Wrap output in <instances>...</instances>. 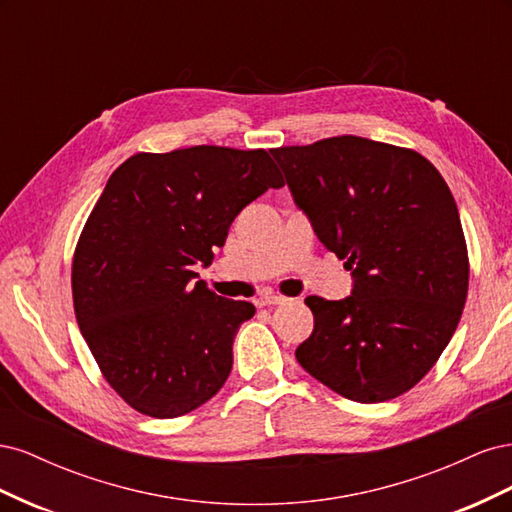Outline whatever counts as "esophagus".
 Listing matches in <instances>:
<instances>
[{"label":"esophagus","instance_id":"esophagus-1","mask_svg":"<svg viewBox=\"0 0 512 512\" xmlns=\"http://www.w3.org/2000/svg\"><path fill=\"white\" fill-rule=\"evenodd\" d=\"M282 303H286V299L277 297V294H265V297L256 299L258 307H271V305H282Z\"/></svg>","mask_w":512,"mask_h":512}]
</instances>
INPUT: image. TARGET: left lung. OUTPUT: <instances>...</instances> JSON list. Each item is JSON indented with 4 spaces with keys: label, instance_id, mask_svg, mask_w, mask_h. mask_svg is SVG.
I'll return each mask as SVG.
<instances>
[{
    "label": "left lung",
    "instance_id": "1",
    "mask_svg": "<svg viewBox=\"0 0 512 512\" xmlns=\"http://www.w3.org/2000/svg\"><path fill=\"white\" fill-rule=\"evenodd\" d=\"M271 153L320 243L352 271L350 297L305 299L314 331L297 361L361 404L410 391L468 297V247L446 181L421 153L361 136Z\"/></svg>",
    "mask_w": 512,
    "mask_h": 512
}]
</instances>
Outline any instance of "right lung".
I'll list each match as a JSON object with an SVG mask.
<instances>
[{"mask_svg": "<svg viewBox=\"0 0 512 512\" xmlns=\"http://www.w3.org/2000/svg\"><path fill=\"white\" fill-rule=\"evenodd\" d=\"M282 185L265 149L215 145L136 153L106 181L72 260L74 314L134 410L175 418L224 386L256 307L194 282L192 267H209L241 209Z\"/></svg>", "mask_w": 512, "mask_h": 512, "instance_id": "right-lung-1", "label": "right lung"}]
</instances>
